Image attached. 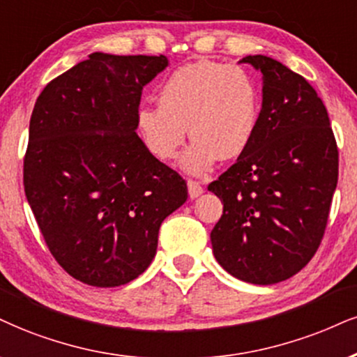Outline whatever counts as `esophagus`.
Returning <instances> with one entry per match:
<instances>
[{
    "label": "esophagus",
    "mask_w": 357,
    "mask_h": 357,
    "mask_svg": "<svg viewBox=\"0 0 357 357\" xmlns=\"http://www.w3.org/2000/svg\"><path fill=\"white\" fill-rule=\"evenodd\" d=\"M188 195H190V199H197V197H200L202 193H204V187L200 185L197 180H188Z\"/></svg>",
    "instance_id": "1"
}]
</instances>
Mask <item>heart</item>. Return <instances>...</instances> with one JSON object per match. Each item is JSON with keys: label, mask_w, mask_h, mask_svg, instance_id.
I'll return each mask as SVG.
<instances>
[{"label": "heart", "mask_w": 357, "mask_h": 357, "mask_svg": "<svg viewBox=\"0 0 357 357\" xmlns=\"http://www.w3.org/2000/svg\"><path fill=\"white\" fill-rule=\"evenodd\" d=\"M261 98L257 81L236 66L193 61L175 69L158 89V104L135 114L145 147L160 160L178 155L187 129L193 139L182 169L202 175L217 158L240 157L258 127Z\"/></svg>", "instance_id": "heart-1"}]
</instances>
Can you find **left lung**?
<instances>
[{"label": "left lung", "mask_w": 357, "mask_h": 357, "mask_svg": "<svg viewBox=\"0 0 357 357\" xmlns=\"http://www.w3.org/2000/svg\"><path fill=\"white\" fill-rule=\"evenodd\" d=\"M240 63L261 73V111L248 149L208 185L223 204L210 240L231 276L275 284L303 270L323 240L337 147L326 107L305 77L263 54Z\"/></svg>", "instance_id": "1"}]
</instances>
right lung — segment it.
<instances>
[{
    "label": "right lung",
    "instance_id": "1",
    "mask_svg": "<svg viewBox=\"0 0 357 357\" xmlns=\"http://www.w3.org/2000/svg\"><path fill=\"white\" fill-rule=\"evenodd\" d=\"M165 56L92 52L44 87L29 121L24 192L56 261L114 288L147 270L187 183L149 152L135 114Z\"/></svg>",
    "mask_w": 357,
    "mask_h": 357
}]
</instances>
